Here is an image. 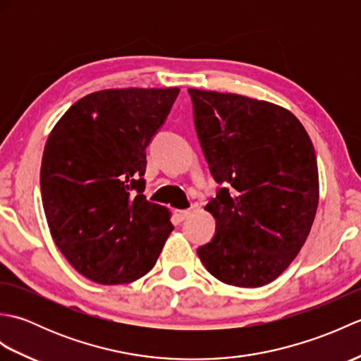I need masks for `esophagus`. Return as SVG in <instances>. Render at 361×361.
<instances>
[{"label":"esophagus","mask_w":361,"mask_h":361,"mask_svg":"<svg viewBox=\"0 0 361 361\" xmlns=\"http://www.w3.org/2000/svg\"><path fill=\"white\" fill-rule=\"evenodd\" d=\"M190 212H192V206H190V208H188V209L176 211L175 216H176V219H178V220H186L190 216Z\"/></svg>","instance_id":"esophagus-1"}]
</instances>
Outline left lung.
I'll return each mask as SVG.
<instances>
[{
    "label": "left lung",
    "mask_w": 361,
    "mask_h": 361,
    "mask_svg": "<svg viewBox=\"0 0 361 361\" xmlns=\"http://www.w3.org/2000/svg\"><path fill=\"white\" fill-rule=\"evenodd\" d=\"M198 141L221 186L204 209L216 234L197 255L214 278L262 287L307 239L318 206L310 137L288 110L247 96L189 88Z\"/></svg>",
    "instance_id": "left-lung-1"
}]
</instances>
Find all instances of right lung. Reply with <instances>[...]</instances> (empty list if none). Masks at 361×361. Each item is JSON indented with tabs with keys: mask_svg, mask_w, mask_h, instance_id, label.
Masks as SVG:
<instances>
[{
	"mask_svg": "<svg viewBox=\"0 0 361 361\" xmlns=\"http://www.w3.org/2000/svg\"><path fill=\"white\" fill-rule=\"evenodd\" d=\"M178 88H122L71 105L46 141L40 186L52 239L75 270L104 286L149 273L173 225L145 200V149Z\"/></svg>",
	"mask_w": 361,
	"mask_h": 361,
	"instance_id": "1",
	"label": "right lung"
}]
</instances>
